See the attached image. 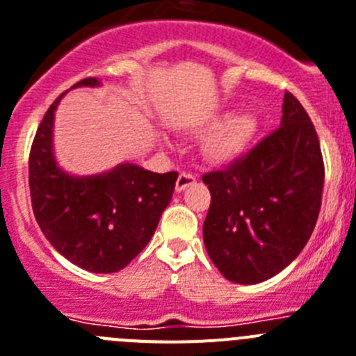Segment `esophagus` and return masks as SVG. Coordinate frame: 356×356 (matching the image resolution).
Returning <instances> with one entry per match:
<instances>
[{
	"label": "esophagus",
	"instance_id": "esophagus-1",
	"mask_svg": "<svg viewBox=\"0 0 356 356\" xmlns=\"http://www.w3.org/2000/svg\"><path fill=\"white\" fill-rule=\"evenodd\" d=\"M195 181H197V177L191 174V172H181L177 177V182H175V190L182 191L184 188L191 186V184H193Z\"/></svg>",
	"mask_w": 356,
	"mask_h": 356
}]
</instances>
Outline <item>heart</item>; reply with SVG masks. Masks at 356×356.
<instances>
[{
    "mask_svg": "<svg viewBox=\"0 0 356 356\" xmlns=\"http://www.w3.org/2000/svg\"><path fill=\"white\" fill-rule=\"evenodd\" d=\"M218 123L216 120L213 127ZM256 134V122L247 116V114H240L234 116L229 122L224 123L220 129H216L211 136H209L206 143H204V157L209 163L215 165H224V163H231L236 157L242 156L247 150L249 143L252 141Z\"/></svg>",
    "mask_w": 356,
    "mask_h": 356,
    "instance_id": "heart-1",
    "label": "heart"
}]
</instances>
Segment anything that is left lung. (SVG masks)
<instances>
[{"instance_id": "left-lung-1", "label": "left lung", "mask_w": 356, "mask_h": 356, "mask_svg": "<svg viewBox=\"0 0 356 356\" xmlns=\"http://www.w3.org/2000/svg\"><path fill=\"white\" fill-rule=\"evenodd\" d=\"M202 181L211 193L204 243L225 280L261 283L292 264L317 224L324 186L319 138L301 102L285 91L276 131Z\"/></svg>"}]
</instances>
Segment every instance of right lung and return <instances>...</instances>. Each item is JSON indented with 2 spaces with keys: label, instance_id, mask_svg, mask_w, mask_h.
<instances>
[{
  "label": "right lung",
  "instance_id": "add662e5",
  "mask_svg": "<svg viewBox=\"0 0 356 356\" xmlns=\"http://www.w3.org/2000/svg\"><path fill=\"white\" fill-rule=\"evenodd\" d=\"M95 76L76 86H97ZM48 107L30 148L29 184L35 220L48 242L71 264L109 274L145 249L172 200L177 172L154 174L122 165L97 177L76 179L57 168L51 154L54 111Z\"/></svg>",
  "mask_w": 356,
  "mask_h": 356
}]
</instances>
